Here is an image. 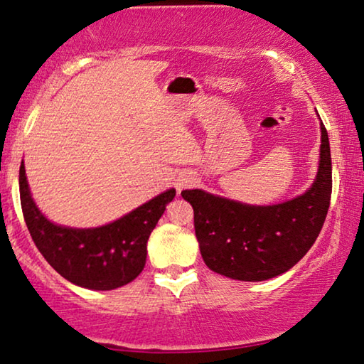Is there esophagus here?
I'll use <instances>...</instances> for the list:
<instances>
[{
    "instance_id": "obj_1",
    "label": "esophagus",
    "mask_w": 364,
    "mask_h": 364,
    "mask_svg": "<svg viewBox=\"0 0 364 364\" xmlns=\"http://www.w3.org/2000/svg\"><path fill=\"white\" fill-rule=\"evenodd\" d=\"M195 181H197V178H195L193 176H190V174H183V176H181V177L177 178V182H176V188H177V192L181 193L183 188L192 187L193 183H195Z\"/></svg>"
}]
</instances>
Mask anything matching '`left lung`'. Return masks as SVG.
I'll use <instances>...</instances> for the list:
<instances>
[{
	"label": "left lung",
	"mask_w": 364,
	"mask_h": 364,
	"mask_svg": "<svg viewBox=\"0 0 364 364\" xmlns=\"http://www.w3.org/2000/svg\"><path fill=\"white\" fill-rule=\"evenodd\" d=\"M321 161L306 193L270 206H254L183 190L206 267L242 282H262L294 267L312 247L326 221L332 195V158L321 122Z\"/></svg>",
	"instance_id": "left-lung-1"
}]
</instances>
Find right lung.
I'll list each match as a JSON object with an SVG mask.
<instances>
[{"label": "right lung", "instance_id": "right-lung-1", "mask_svg": "<svg viewBox=\"0 0 364 364\" xmlns=\"http://www.w3.org/2000/svg\"><path fill=\"white\" fill-rule=\"evenodd\" d=\"M19 192L27 229L46 260L65 279L97 291L124 287L143 272L149 234L176 197L171 188L110 225L73 229L53 225L41 213L31 197L24 163Z\"/></svg>", "mask_w": 364, "mask_h": 364}]
</instances>
